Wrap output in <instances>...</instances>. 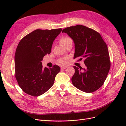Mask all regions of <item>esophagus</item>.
I'll return each instance as SVG.
<instances>
[{
    "label": "esophagus",
    "mask_w": 126,
    "mask_h": 126,
    "mask_svg": "<svg viewBox=\"0 0 126 126\" xmlns=\"http://www.w3.org/2000/svg\"><path fill=\"white\" fill-rule=\"evenodd\" d=\"M67 67H66V66H62L61 67V69H66Z\"/></svg>",
    "instance_id": "obj_1"
}]
</instances>
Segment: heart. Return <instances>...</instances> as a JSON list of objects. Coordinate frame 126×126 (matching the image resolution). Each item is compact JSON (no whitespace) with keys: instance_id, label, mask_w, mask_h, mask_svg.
<instances>
[{"instance_id":"obj_1","label":"heart","mask_w":126,"mask_h":126,"mask_svg":"<svg viewBox=\"0 0 126 126\" xmlns=\"http://www.w3.org/2000/svg\"><path fill=\"white\" fill-rule=\"evenodd\" d=\"M70 41H72V40L70 38L67 37H63L62 38L60 39V43L64 47V46H65L66 45H67ZM67 62H68V58H67L61 59L59 61V63H61V64H66Z\"/></svg>"}]
</instances>
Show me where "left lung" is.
Masks as SVG:
<instances>
[{
    "mask_svg": "<svg viewBox=\"0 0 126 126\" xmlns=\"http://www.w3.org/2000/svg\"><path fill=\"white\" fill-rule=\"evenodd\" d=\"M73 40L74 58H84L85 68L74 66L75 72L71 78L73 85L83 92L90 93L102 86L110 67L108 49L100 33L82 25L63 30Z\"/></svg>",
    "mask_w": 126,
    "mask_h": 126,
    "instance_id": "8db88e82",
    "label": "left lung"
}]
</instances>
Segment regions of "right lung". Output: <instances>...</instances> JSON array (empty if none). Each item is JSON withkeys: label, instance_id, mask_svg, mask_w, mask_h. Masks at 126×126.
Here are the masks:
<instances>
[{"label": "right lung", "instance_id": "right-lung-1", "mask_svg": "<svg viewBox=\"0 0 126 126\" xmlns=\"http://www.w3.org/2000/svg\"><path fill=\"white\" fill-rule=\"evenodd\" d=\"M62 29H37L24 37L18 44L15 55V76L18 85L30 96H39L54 85L60 71L54 65L43 67V57L51 52L53 42Z\"/></svg>", "mask_w": 126, "mask_h": 126}]
</instances>
